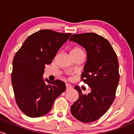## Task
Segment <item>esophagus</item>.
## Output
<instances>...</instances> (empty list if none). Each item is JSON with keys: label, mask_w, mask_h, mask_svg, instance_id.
<instances>
[{"label": "esophagus", "mask_w": 134, "mask_h": 134, "mask_svg": "<svg viewBox=\"0 0 134 134\" xmlns=\"http://www.w3.org/2000/svg\"><path fill=\"white\" fill-rule=\"evenodd\" d=\"M66 91H68L72 89V86H71V85H70V84H66Z\"/></svg>", "instance_id": "1"}]
</instances>
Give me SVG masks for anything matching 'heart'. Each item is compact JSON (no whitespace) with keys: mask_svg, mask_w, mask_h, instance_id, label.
Returning <instances> with one entry per match:
<instances>
[{"mask_svg":"<svg viewBox=\"0 0 134 134\" xmlns=\"http://www.w3.org/2000/svg\"><path fill=\"white\" fill-rule=\"evenodd\" d=\"M81 52H84V51L82 50V48H79V47H75V48H73V49L71 50V52H70V54H71V53H81Z\"/></svg>","mask_w":134,"mask_h":134,"instance_id":"obj_1","label":"heart"}]
</instances>
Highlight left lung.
<instances>
[{"instance_id":"1","label":"left lung","mask_w":134,"mask_h":134,"mask_svg":"<svg viewBox=\"0 0 134 134\" xmlns=\"http://www.w3.org/2000/svg\"><path fill=\"white\" fill-rule=\"evenodd\" d=\"M70 41L86 50L87 61L81 80L91 90L85 95L79 86H75L79 96L71 105V112L77 120L89 123L101 118L115 99L119 81L118 57L108 40L94 33L74 34Z\"/></svg>"}]
</instances>
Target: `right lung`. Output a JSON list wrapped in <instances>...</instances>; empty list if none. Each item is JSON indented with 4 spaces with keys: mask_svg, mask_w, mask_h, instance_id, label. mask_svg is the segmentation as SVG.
Returning a JSON list of instances; mask_svg holds the SVG:
<instances>
[{
    "mask_svg": "<svg viewBox=\"0 0 134 134\" xmlns=\"http://www.w3.org/2000/svg\"><path fill=\"white\" fill-rule=\"evenodd\" d=\"M71 34L42 30L30 35L13 60L12 83L16 103L30 118H38L52 109L53 102L66 90L60 80L48 85L42 79L46 64H49Z\"/></svg>",
    "mask_w": 134,
    "mask_h": 134,
    "instance_id": "right-lung-1",
    "label": "right lung"
}]
</instances>
